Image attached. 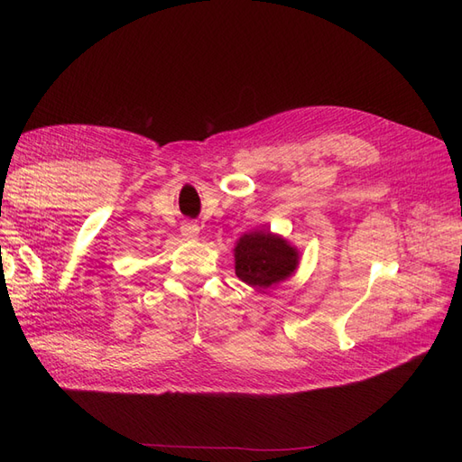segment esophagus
Wrapping results in <instances>:
<instances>
[{
  "label": "esophagus",
  "mask_w": 462,
  "mask_h": 462,
  "mask_svg": "<svg viewBox=\"0 0 462 462\" xmlns=\"http://www.w3.org/2000/svg\"><path fill=\"white\" fill-rule=\"evenodd\" d=\"M199 233H200V227L197 226V223H192V221L183 223V227H180V235H183L185 239H197Z\"/></svg>",
  "instance_id": "34e87169"
}]
</instances>
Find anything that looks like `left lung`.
Segmentation results:
<instances>
[{
  "mask_svg": "<svg viewBox=\"0 0 462 462\" xmlns=\"http://www.w3.org/2000/svg\"><path fill=\"white\" fill-rule=\"evenodd\" d=\"M299 250L270 231L245 233L235 246V273L250 287L268 289L295 273Z\"/></svg>",
  "mask_w": 462,
  "mask_h": 462,
  "instance_id": "1",
  "label": "left lung"
}]
</instances>
